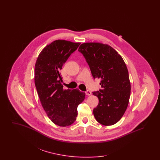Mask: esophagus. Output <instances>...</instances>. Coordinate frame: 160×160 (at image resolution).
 <instances>
[{"label":"esophagus","mask_w":160,"mask_h":160,"mask_svg":"<svg viewBox=\"0 0 160 160\" xmlns=\"http://www.w3.org/2000/svg\"><path fill=\"white\" fill-rule=\"evenodd\" d=\"M86 95L89 96V95H91L92 94L91 92L90 91H86Z\"/></svg>","instance_id":"esophagus-1"}]
</instances>
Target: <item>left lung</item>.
Segmentation results:
<instances>
[{
    "instance_id": "left-lung-1",
    "label": "left lung",
    "mask_w": 160,
    "mask_h": 160,
    "mask_svg": "<svg viewBox=\"0 0 160 160\" xmlns=\"http://www.w3.org/2000/svg\"><path fill=\"white\" fill-rule=\"evenodd\" d=\"M83 54L93 78H100L102 89L93 92L99 103L93 113L99 123L109 126L121 118L129 102L131 93L128 69L121 56L111 46L99 42L81 44Z\"/></svg>"
}]
</instances>
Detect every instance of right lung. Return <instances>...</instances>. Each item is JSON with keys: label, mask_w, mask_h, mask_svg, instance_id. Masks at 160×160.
<instances>
[{"label": "right lung", "mask_w": 160, "mask_h": 160, "mask_svg": "<svg viewBox=\"0 0 160 160\" xmlns=\"http://www.w3.org/2000/svg\"><path fill=\"white\" fill-rule=\"evenodd\" d=\"M80 42L56 40L39 54L35 67V84L48 117L56 125L67 127L76 120L77 107L85 93L76 89L63 90L61 70Z\"/></svg>", "instance_id": "obj_1"}]
</instances>
